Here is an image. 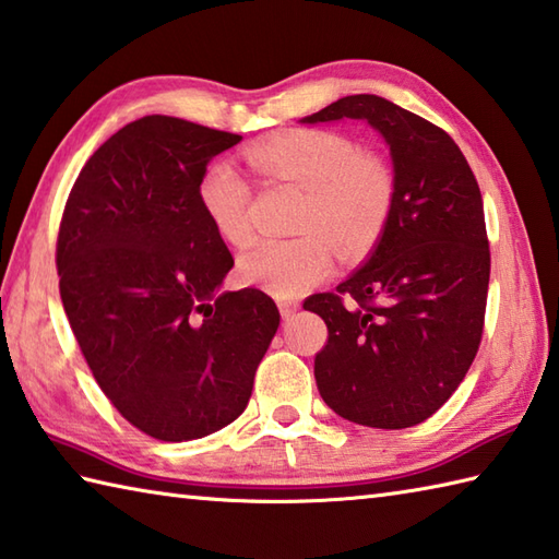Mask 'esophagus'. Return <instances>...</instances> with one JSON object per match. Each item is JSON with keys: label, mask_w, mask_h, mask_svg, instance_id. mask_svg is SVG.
<instances>
[{"label": "esophagus", "mask_w": 559, "mask_h": 559, "mask_svg": "<svg viewBox=\"0 0 559 559\" xmlns=\"http://www.w3.org/2000/svg\"><path fill=\"white\" fill-rule=\"evenodd\" d=\"M278 310L283 320H290V317L300 310V302L295 300H278Z\"/></svg>", "instance_id": "34e87169"}]
</instances>
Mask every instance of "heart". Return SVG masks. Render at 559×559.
<instances>
[{
	"instance_id": "b5f03b06",
	"label": "heart",
	"mask_w": 559,
	"mask_h": 559,
	"mask_svg": "<svg viewBox=\"0 0 559 559\" xmlns=\"http://www.w3.org/2000/svg\"><path fill=\"white\" fill-rule=\"evenodd\" d=\"M249 167L269 181L302 191L295 229L286 242H259L239 257V273L276 298H298L332 273L334 248L346 259L378 245L395 205V177L382 159L358 155L352 140L332 130L300 128L257 142ZM199 201L229 247L251 242L249 183L227 162L207 167Z\"/></svg>"
}]
</instances>
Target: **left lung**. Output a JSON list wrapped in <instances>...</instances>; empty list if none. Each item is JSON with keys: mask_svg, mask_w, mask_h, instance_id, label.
Returning a JSON list of instances; mask_svg holds the SVG:
<instances>
[{"mask_svg": "<svg viewBox=\"0 0 559 559\" xmlns=\"http://www.w3.org/2000/svg\"><path fill=\"white\" fill-rule=\"evenodd\" d=\"M360 118L385 138L395 205L373 254L305 310L326 324L322 400L354 424L407 429L439 412L483 342L489 239L483 193L439 126L376 94L344 96L302 123Z\"/></svg>", "mask_w": 559, "mask_h": 559, "instance_id": "8db88e82", "label": "left lung"}]
</instances>
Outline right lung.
<instances>
[{"label": "right lung", "mask_w": 559, "mask_h": 559, "mask_svg": "<svg viewBox=\"0 0 559 559\" xmlns=\"http://www.w3.org/2000/svg\"><path fill=\"white\" fill-rule=\"evenodd\" d=\"M242 135L171 116L120 128L76 177L55 264L98 388L159 441H193L245 412L281 314L257 288L221 293L235 259L207 221V162Z\"/></svg>", "instance_id": "1"}]
</instances>
